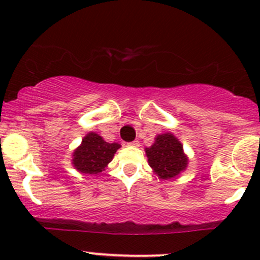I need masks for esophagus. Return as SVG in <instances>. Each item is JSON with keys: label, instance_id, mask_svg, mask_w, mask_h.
Here are the masks:
<instances>
[{"label": "esophagus", "instance_id": "34e87169", "mask_svg": "<svg viewBox=\"0 0 260 260\" xmlns=\"http://www.w3.org/2000/svg\"><path fill=\"white\" fill-rule=\"evenodd\" d=\"M128 145H131V147H139V140H133V142L128 143Z\"/></svg>", "mask_w": 260, "mask_h": 260}]
</instances>
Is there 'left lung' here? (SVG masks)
<instances>
[{
  "instance_id": "8db88e82",
  "label": "left lung",
  "mask_w": 260,
  "mask_h": 260,
  "mask_svg": "<svg viewBox=\"0 0 260 260\" xmlns=\"http://www.w3.org/2000/svg\"><path fill=\"white\" fill-rule=\"evenodd\" d=\"M145 151L150 168L162 180L175 177L187 166L188 160L182 144L170 133L157 136L151 148Z\"/></svg>"
}]
</instances>
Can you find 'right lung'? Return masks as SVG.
Listing matches in <instances>:
<instances>
[{
  "label": "right lung",
  "instance_id": "obj_1",
  "mask_svg": "<svg viewBox=\"0 0 260 260\" xmlns=\"http://www.w3.org/2000/svg\"><path fill=\"white\" fill-rule=\"evenodd\" d=\"M117 143H107L96 133H89L82 140V145L74 151L73 165L83 174L98 175L112 160Z\"/></svg>",
  "mask_w": 260,
  "mask_h": 260
}]
</instances>
